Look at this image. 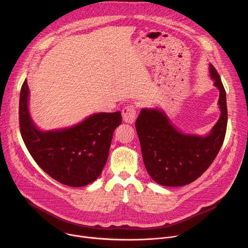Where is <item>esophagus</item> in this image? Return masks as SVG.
<instances>
[{
	"mask_svg": "<svg viewBox=\"0 0 248 248\" xmlns=\"http://www.w3.org/2000/svg\"><path fill=\"white\" fill-rule=\"evenodd\" d=\"M122 116L124 123L132 124L137 119V108L136 106H126L122 110Z\"/></svg>",
	"mask_w": 248,
	"mask_h": 248,
	"instance_id": "34e87169",
	"label": "esophagus"
}]
</instances>
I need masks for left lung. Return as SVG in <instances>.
Masks as SVG:
<instances>
[{
    "mask_svg": "<svg viewBox=\"0 0 248 248\" xmlns=\"http://www.w3.org/2000/svg\"><path fill=\"white\" fill-rule=\"evenodd\" d=\"M211 77L218 89L220 117L207 137L179 131L160 109L142 108L136 122L143 162L156 183L167 187L194 182L215 160L226 137L228 108L226 90L215 67Z\"/></svg>",
    "mask_w": 248,
    "mask_h": 248,
    "instance_id": "1",
    "label": "left lung"
}]
</instances>
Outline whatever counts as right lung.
Here are the masks:
<instances>
[{
	"label": "right lung",
	"instance_id": "1",
	"mask_svg": "<svg viewBox=\"0 0 248 248\" xmlns=\"http://www.w3.org/2000/svg\"><path fill=\"white\" fill-rule=\"evenodd\" d=\"M29 86L25 80L19 95L21 138L37 165L51 178L70 187L94 182L108 160L121 111L99 112L69 128L41 131L29 112Z\"/></svg>",
	"mask_w": 248,
	"mask_h": 248
}]
</instances>
